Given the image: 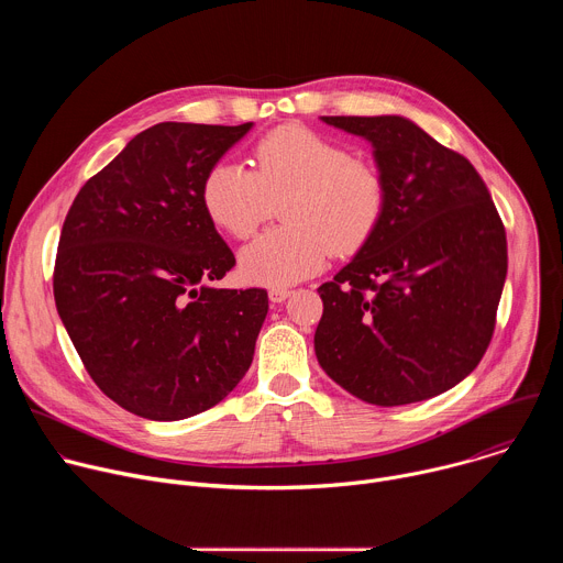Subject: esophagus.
<instances>
[{"mask_svg":"<svg viewBox=\"0 0 563 563\" xmlns=\"http://www.w3.org/2000/svg\"><path fill=\"white\" fill-rule=\"evenodd\" d=\"M291 296V289L289 287H272L269 289V300L272 302H283L285 298Z\"/></svg>","mask_w":563,"mask_h":563,"instance_id":"obj_1","label":"esophagus"}]
</instances>
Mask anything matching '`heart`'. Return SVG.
I'll list each match as a JSON object with an SVG mask.
<instances>
[{
    "label": "heart",
    "instance_id": "1",
    "mask_svg": "<svg viewBox=\"0 0 563 563\" xmlns=\"http://www.w3.org/2000/svg\"><path fill=\"white\" fill-rule=\"evenodd\" d=\"M256 172L218 163L205 178L202 202L216 227L245 240L280 205L283 224L240 254L245 280L287 287L325 265L330 252H358L387 209V183L367 157L302 124L274 129L256 144Z\"/></svg>",
    "mask_w": 563,
    "mask_h": 563
}]
</instances>
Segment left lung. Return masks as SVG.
I'll use <instances>...</instances> for the list:
<instances>
[{"mask_svg":"<svg viewBox=\"0 0 563 563\" xmlns=\"http://www.w3.org/2000/svg\"><path fill=\"white\" fill-rule=\"evenodd\" d=\"M374 144L387 209L334 280L318 287L316 358L372 406H408L484 358L508 272L506 227L461 153L398 115H325Z\"/></svg>","mask_w":563,"mask_h":563,"instance_id":"left-lung-1","label":"left lung"}]
</instances>
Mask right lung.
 <instances>
[{
    "instance_id": "1",
    "label": "right lung",
    "mask_w": 563,
    "mask_h": 563,
    "mask_svg": "<svg viewBox=\"0 0 563 563\" xmlns=\"http://www.w3.org/2000/svg\"><path fill=\"white\" fill-rule=\"evenodd\" d=\"M250 129L159 122L66 213L57 313L96 385L142 419L200 415L252 365L267 291L213 287L235 258L202 202L207 174Z\"/></svg>"
}]
</instances>
